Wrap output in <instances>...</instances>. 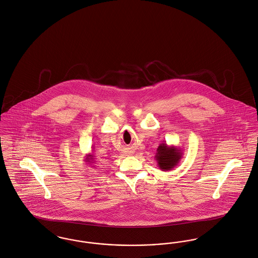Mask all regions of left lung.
Returning a JSON list of instances; mask_svg holds the SVG:
<instances>
[{
    "mask_svg": "<svg viewBox=\"0 0 258 258\" xmlns=\"http://www.w3.org/2000/svg\"><path fill=\"white\" fill-rule=\"evenodd\" d=\"M181 149L175 146H168L167 143L163 142L157 148L155 159L158 163V167L164 171L173 169L181 160Z\"/></svg>",
    "mask_w": 258,
    "mask_h": 258,
    "instance_id": "1",
    "label": "left lung"
}]
</instances>
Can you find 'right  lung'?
I'll return each mask as SVG.
<instances>
[{
  "mask_svg": "<svg viewBox=\"0 0 258 258\" xmlns=\"http://www.w3.org/2000/svg\"><path fill=\"white\" fill-rule=\"evenodd\" d=\"M85 162H87V163H89V164L94 163V162H95V161H94V156H93L92 154L87 155V156H86V159H85Z\"/></svg>",
  "mask_w": 258,
  "mask_h": 258,
  "instance_id": "add662e5",
  "label": "right lung"
}]
</instances>
